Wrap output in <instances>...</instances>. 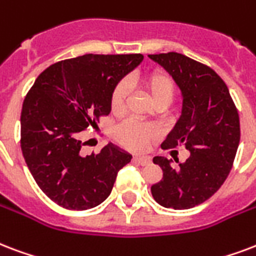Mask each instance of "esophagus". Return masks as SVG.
Wrapping results in <instances>:
<instances>
[{
	"instance_id": "34e87169",
	"label": "esophagus",
	"mask_w": 256,
	"mask_h": 256,
	"mask_svg": "<svg viewBox=\"0 0 256 256\" xmlns=\"http://www.w3.org/2000/svg\"><path fill=\"white\" fill-rule=\"evenodd\" d=\"M134 161L141 164V165H149L152 162V158H150L149 156H140V157H134Z\"/></svg>"
}]
</instances>
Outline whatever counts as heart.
Segmentation results:
<instances>
[{"label":"heart","instance_id":"1","mask_svg":"<svg viewBox=\"0 0 256 256\" xmlns=\"http://www.w3.org/2000/svg\"><path fill=\"white\" fill-rule=\"evenodd\" d=\"M140 84L156 106H158V104L168 106L174 98V82L170 76L162 71L150 72L142 78L140 80ZM128 94V84L124 82H120L115 86L110 100L112 112L120 114L124 110ZM156 136H157V130L153 126L140 124L136 120H128L115 130L116 141L124 148L132 150V152L145 150Z\"/></svg>","mask_w":256,"mask_h":256}]
</instances>
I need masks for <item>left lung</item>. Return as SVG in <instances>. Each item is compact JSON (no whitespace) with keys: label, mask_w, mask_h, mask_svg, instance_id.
Segmentation results:
<instances>
[{"label":"left lung","mask_w":256,"mask_h":256,"mask_svg":"<svg viewBox=\"0 0 256 256\" xmlns=\"http://www.w3.org/2000/svg\"><path fill=\"white\" fill-rule=\"evenodd\" d=\"M149 58L170 74L182 94L180 120L161 148L184 144L190 153L177 168L172 160L154 157L162 180L152 185V194L165 208L188 210L218 192L230 174L240 141L239 114L227 84L210 67L177 52Z\"/></svg>","instance_id":"1"}]
</instances>
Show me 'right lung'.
Here are the masks:
<instances>
[{"mask_svg":"<svg viewBox=\"0 0 256 256\" xmlns=\"http://www.w3.org/2000/svg\"><path fill=\"white\" fill-rule=\"evenodd\" d=\"M141 54H83L44 70L21 111V150L42 192L66 210H84L108 198L132 156L108 144L83 157V130L111 111L118 82L141 63Z\"/></svg>","mask_w":256,"mask_h":256,"instance_id":"obj_1","label":"right lung"}]
</instances>
